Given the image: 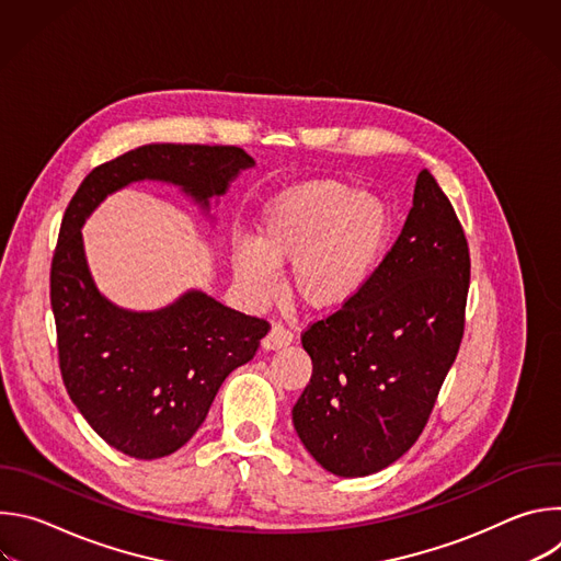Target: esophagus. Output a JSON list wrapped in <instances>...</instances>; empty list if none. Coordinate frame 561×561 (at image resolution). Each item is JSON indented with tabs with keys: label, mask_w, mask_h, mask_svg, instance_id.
<instances>
[{
	"label": "esophagus",
	"mask_w": 561,
	"mask_h": 561,
	"mask_svg": "<svg viewBox=\"0 0 561 561\" xmlns=\"http://www.w3.org/2000/svg\"><path fill=\"white\" fill-rule=\"evenodd\" d=\"M290 342H293V333H290L286 327H282V324H275V327L268 331V335L264 337L262 346H264L266 351H277V348H284V346H288Z\"/></svg>",
	"instance_id": "34e87169"
}]
</instances>
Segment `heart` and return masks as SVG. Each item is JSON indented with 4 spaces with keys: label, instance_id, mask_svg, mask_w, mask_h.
Masks as SVG:
<instances>
[{
    "label": "heart",
    "instance_id": "1",
    "mask_svg": "<svg viewBox=\"0 0 561 561\" xmlns=\"http://www.w3.org/2000/svg\"><path fill=\"white\" fill-rule=\"evenodd\" d=\"M394 230L390 206L337 180H314L279 193L260 219L255 247L232 257L244 293H275L277 266L290 264L293 293L314 310L353 301L379 268Z\"/></svg>",
    "mask_w": 561,
    "mask_h": 561
}]
</instances>
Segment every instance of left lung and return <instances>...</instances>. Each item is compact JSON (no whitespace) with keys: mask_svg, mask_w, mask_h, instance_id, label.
<instances>
[{"mask_svg":"<svg viewBox=\"0 0 561 561\" xmlns=\"http://www.w3.org/2000/svg\"><path fill=\"white\" fill-rule=\"evenodd\" d=\"M468 282L463 228L422 171L407 224L368 286L301 333L312 375L293 424L329 472H377L417 442L463 337Z\"/></svg>","mask_w":561,"mask_h":561,"instance_id":"obj_1","label":"left lung"}]
</instances>
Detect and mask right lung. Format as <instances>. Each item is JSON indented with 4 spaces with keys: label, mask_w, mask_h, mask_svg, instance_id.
Segmentation results:
<instances>
[{
    "label": "right lung",
    "mask_w": 561,
    "mask_h": 561,
    "mask_svg": "<svg viewBox=\"0 0 561 561\" xmlns=\"http://www.w3.org/2000/svg\"><path fill=\"white\" fill-rule=\"evenodd\" d=\"M253 164L239 146L148 144L93 169L66 206L50 264L59 370L77 411L128 457L157 459L182 448L221 381L255 357L271 324L199 290L154 312L117 308L93 284L82 224L106 195L139 180L178 184L208 208Z\"/></svg>",
    "instance_id": "right-lung-1"
}]
</instances>
